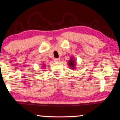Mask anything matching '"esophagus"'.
I'll return each mask as SVG.
<instances>
[{"instance_id": "esophagus-1", "label": "esophagus", "mask_w": 120, "mask_h": 120, "mask_svg": "<svg viewBox=\"0 0 120 120\" xmlns=\"http://www.w3.org/2000/svg\"><path fill=\"white\" fill-rule=\"evenodd\" d=\"M54 61L55 62H59V61H60V59H59V58H55L54 59Z\"/></svg>"}]
</instances>
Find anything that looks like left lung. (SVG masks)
Returning a JSON list of instances; mask_svg holds the SVG:
<instances>
[{"label": "left lung", "instance_id": "1", "mask_svg": "<svg viewBox=\"0 0 120 120\" xmlns=\"http://www.w3.org/2000/svg\"><path fill=\"white\" fill-rule=\"evenodd\" d=\"M69 65L71 68H74L75 66V63L72 60H70L69 61ZM73 69V68H72Z\"/></svg>", "mask_w": 120, "mask_h": 120}]
</instances>
